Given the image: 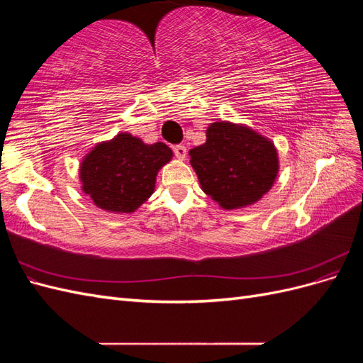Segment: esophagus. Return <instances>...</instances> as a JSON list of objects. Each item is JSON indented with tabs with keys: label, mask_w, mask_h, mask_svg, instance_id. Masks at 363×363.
I'll return each mask as SVG.
<instances>
[{
	"label": "esophagus",
	"mask_w": 363,
	"mask_h": 363,
	"mask_svg": "<svg viewBox=\"0 0 363 363\" xmlns=\"http://www.w3.org/2000/svg\"><path fill=\"white\" fill-rule=\"evenodd\" d=\"M174 155H175V157H177V159L184 160L186 155H188V150H186L184 145H175L174 147Z\"/></svg>",
	"instance_id": "esophagus-1"
}]
</instances>
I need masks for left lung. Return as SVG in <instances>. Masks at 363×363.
I'll use <instances>...</instances> for the list:
<instances>
[{
    "label": "left lung",
    "mask_w": 363,
    "mask_h": 363,
    "mask_svg": "<svg viewBox=\"0 0 363 363\" xmlns=\"http://www.w3.org/2000/svg\"><path fill=\"white\" fill-rule=\"evenodd\" d=\"M206 142L189 151L201 189L223 208L257 203L276 182L279 155L255 130L221 121L206 131Z\"/></svg>",
    "instance_id": "8db88e82"
}]
</instances>
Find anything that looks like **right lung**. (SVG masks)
Here are the masks:
<instances>
[{
  "mask_svg": "<svg viewBox=\"0 0 363 363\" xmlns=\"http://www.w3.org/2000/svg\"><path fill=\"white\" fill-rule=\"evenodd\" d=\"M171 159L172 150L163 142L148 145L124 131L84 156L82 191L103 211L131 213L155 192L157 172Z\"/></svg>",
  "mask_w": 363,
  "mask_h": 363,
  "instance_id": "obj_1",
  "label": "right lung"
}]
</instances>
